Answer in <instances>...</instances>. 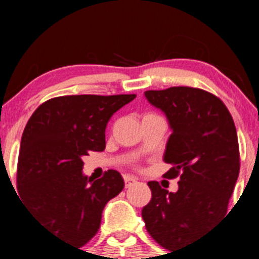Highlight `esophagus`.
I'll return each mask as SVG.
<instances>
[{
	"label": "esophagus",
	"instance_id": "34e87169",
	"mask_svg": "<svg viewBox=\"0 0 259 259\" xmlns=\"http://www.w3.org/2000/svg\"><path fill=\"white\" fill-rule=\"evenodd\" d=\"M124 183H125V188H130L132 185L137 184L138 180L133 177H124Z\"/></svg>",
	"mask_w": 259,
	"mask_h": 259
}]
</instances>
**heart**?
I'll list each match as a JSON object with an SVG mask.
<instances>
[{
  "mask_svg": "<svg viewBox=\"0 0 259 259\" xmlns=\"http://www.w3.org/2000/svg\"><path fill=\"white\" fill-rule=\"evenodd\" d=\"M144 116H154V114H145Z\"/></svg>",
  "mask_w": 259,
  "mask_h": 259,
  "instance_id": "obj_1",
  "label": "heart"
}]
</instances>
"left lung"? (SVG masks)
Returning a JSON list of instances; mask_svg holds the SVG:
<instances>
[{
    "instance_id": "1",
    "label": "left lung",
    "mask_w": 259,
    "mask_h": 259,
    "mask_svg": "<svg viewBox=\"0 0 259 259\" xmlns=\"http://www.w3.org/2000/svg\"><path fill=\"white\" fill-rule=\"evenodd\" d=\"M151 105L161 109L173 133L164 161L165 178L179 177L177 193L149 182L151 200L142 215L148 233L168 250L202 236L223 218L239 176V145L233 117L218 96L198 88L148 90Z\"/></svg>"
}]
</instances>
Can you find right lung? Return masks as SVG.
<instances>
[{"label": "right lung", "instance_id": "1", "mask_svg": "<svg viewBox=\"0 0 259 259\" xmlns=\"http://www.w3.org/2000/svg\"><path fill=\"white\" fill-rule=\"evenodd\" d=\"M122 95H66L41 104L26 124L17 161V192L31 214L56 238L82 247L100 228L106 203L124 188L119 171L93 180L82 156L105 149V129Z\"/></svg>", "mask_w": 259, "mask_h": 259}]
</instances>
